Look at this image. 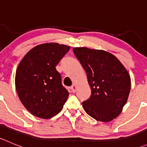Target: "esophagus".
<instances>
[{"label": "esophagus", "mask_w": 147, "mask_h": 147, "mask_svg": "<svg viewBox=\"0 0 147 147\" xmlns=\"http://www.w3.org/2000/svg\"><path fill=\"white\" fill-rule=\"evenodd\" d=\"M70 89H71V90H72V92L75 93V92H76V90H77V87H76V85H75V84H73V85L71 86Z\"/></svg>", "instance_id": "obj_1"}]
</instances>
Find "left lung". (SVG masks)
Instances as JSON below:
<instances>
[{"mask_svg": "<svg viewBox=\"0 0 147 147\" xmlns=\"http://www.w3.org/2000/svg\"><path fill=\"white\" fill-rule=\"evenodd\" d=\"M73 52L87 73L91 88L90 98L82 102L87 115L108 122L121 114L127 103L131 79L121 62L105 50L75 47Z\"/></svg>", "mask_w": 147, "mask_h": 147, "instance_id": "obj_1", "label": "left lung"}]
</instances>
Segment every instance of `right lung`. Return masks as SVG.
<instances>
[{"label":"right lung","instance_id":"add662e5","mask_svg":"<svg viewBox=\"0 0 147 147\" xmlns=\"http://www.w3.org/2000/svg\"><path fill=\"white\" fill-rule=\"evenodd\" d=\"M69 48L55 42L41 44L31 49L19 63L16 90L22 104L34 116L50 119L63 109L69 92L55 67Z\"/></svg>","mask_w":147,"mask_h":147}]
</instances>
